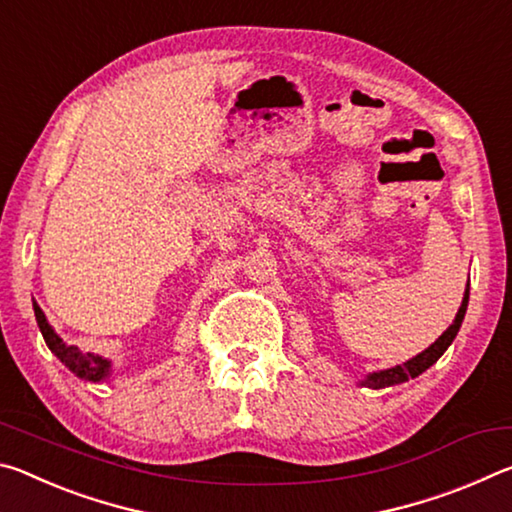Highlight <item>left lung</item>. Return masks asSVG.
I'll return each mask as SVG.
<instances>
[{"label":"left lung","instance_id":"8db88e82","mask_svg":"<svg viewBox=\"0 0 512 512\" xmlns=\"http://www.w3.org/2000/svg\"><path fill=\"white\" fill-rule=\"evenodd\" d=\"M467 300H470V280H467V287L463 293V302L461 307L456 311V318L454 323L449 325L443 334L438 336L436 341H433L427 350H422L420 354H415L413 359L400 363V366H393V368H386V370H377V372H368L366 377L359 381V386H368V388H388V386H397V384H404V381L415 379L418 375H422L424 370L431 368L433 363H436L440 357H443L445 350L452 345V341L456 339L458 329L463 325V318H465V311H467Z\"/></svg>","mask_w":512,"mask_h":512}]
</instances>
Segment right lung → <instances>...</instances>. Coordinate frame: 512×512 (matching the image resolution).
Listing matches in <instances>:
<instances>
[{"mask_svg":"<svg viewBox=\"0 0 512 512\" xmlns=\"http://www.w3.org/2000/svg\"><path fill=\"white\" fill-rule=\"evenodd\" d=\"M33 314H36L38 327L42 332V339H45V343H47V348L54 352L56 357L60 359V363H65V366L72 370L76 377L85 379V381H94V384L110 379V375H112V361L110 359L99 357V354H94V352H81L79 348H76V345L65 343L56 334V329L49 325L45 311L38 307L36 300H33Z\"/></svg>","mask_w":512,"mask_h":512,"instance_id":"right-lung-1","label":"right lung"}]
</instances>
